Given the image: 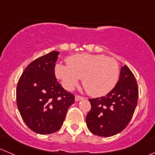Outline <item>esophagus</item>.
Listing matches in <instances>:
<instances>
[{
  "label": "esophagus",
  "mask_w": 155,
  "mask_h": 155,
  "mask_svg": "<svg viewBox=\"0 0 155 155\" xmlns=\"http://www.w3.org/2000/svg\"><path fill=\"white\" fill-rule=\"evenodd\" d=\"M82 99H84V97H82V96H80V95H76V97H75V100H76V101L82 100Z\"/></svg>",
  "instance_id": "1"
}]
</instances>
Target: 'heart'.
<instances>
[{
  "instance_id": "heart-1",
  "label": "heart",
  "mask_w": 155,
  "mask_h": 155,
  "mask_svg": "<svg viewBox=\"0 0 155 155\" xmlns=\"http://www.w3.org/2000/svg\"><path fill=\"white\" fill-rule=\"evenodd\" d=\"M67 66L58 64L55 73L67 89H73L82 79V85L92 96H103L111 91L119 79V64L103 54H78L67 59Z\"/></svg>"
}]
</instances>
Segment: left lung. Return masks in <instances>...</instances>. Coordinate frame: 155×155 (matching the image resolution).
Returning <instances> with one entry per match:
<instances>
[{
    "instance_id": "1",
    "label": "left lung",
    "mask_w": 155,
    "mask_h": 155,
    "mask_svg": "<svg viewBox=\"0 0 155 155\" xmlns=\"http://www.w3.org/2000/svg\"><path fill=\"white\" fill-rule=\"evenodd\" d=\"M139 97L134 74L127 66L121 67L119 81L105 96L89 98L91 110L86 117L91 133L110 137L124 130L133 117Z\"/></svg>"
}]
</instances>
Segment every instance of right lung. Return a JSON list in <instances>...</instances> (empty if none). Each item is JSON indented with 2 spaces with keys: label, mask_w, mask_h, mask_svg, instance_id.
Returning <instances> with one entry per match:
<instances>
[{
  "label": "right lung",
  "mask_w": 155,
  "mask_h": 155,
  "mask_svg": "<svg viewBox=\"0 0 155 155\" xmlns=\"http://www.w3.org/2000/svg\"><path fill=\"white\" fill-rule=\"evenodd\" d=\"M57 51L30 63L16 87V104L22 120L35 133L51 134L58 131L75 96L58 82L54 69Z\"/></svg>",
  "instance_id": "add662e5"
}]
</instances>
